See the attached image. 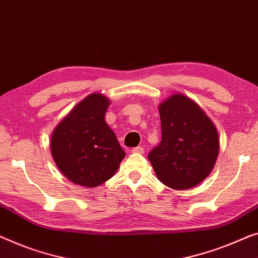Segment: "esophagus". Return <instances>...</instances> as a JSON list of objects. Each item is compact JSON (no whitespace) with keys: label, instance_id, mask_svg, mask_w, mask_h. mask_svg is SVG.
Instances as JSON below:
<instances>
[{"label":"esophagus","instance_id":"esophagus-1","mask_svg":"<svg viewBox=\"0 0 258 258\" xmlns=\"http://www.w3.org/2000/svg\"><path fill=\"white\" fill-rule=\"evenodd\" d=\"M132 153L144 154V153H145V149H144V147H141V146H138V147H136V148H133V149H132Z\"/></svg>","mask_w":258,"mask_h":258}]
</instances>
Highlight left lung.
I'll return each mask as SVG.
<instances>
[{"label": "left lung", "mask_w": 258, "mask_h": 258, "mask_svg": "<svg viewBox=\"0 0 258 258\" xmlns=\"http://www.w3.org/2000/svg\"><path fill=\"white\" fill-rule=\"evenodd\" d=\"M161 142L148 159L161 182L175 190L191 189L205 179L219 154L218 133L195 102L172 95L159 107Z\"/></svg>", "instance_id": "obj_1"}]
</instances>
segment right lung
<instances>
[{
  "mask_svg": "<svg viewBox=\"0 0 258 258\" xmlns=\"http://www.w3.org/2000/svg\"><path fill=\"white\" fill-rule=\"evenodd\" d=\"M109 99L91 94L56 126L51 153L57 168L73 183L94 187L114 175L125 157L116 134L104 120Z\"/></svg>",
  "mask_w": 258,
  "mask_h": 258,
  "instance_id": "add662e5",
  "label": "right lung"
}]
</instances>
